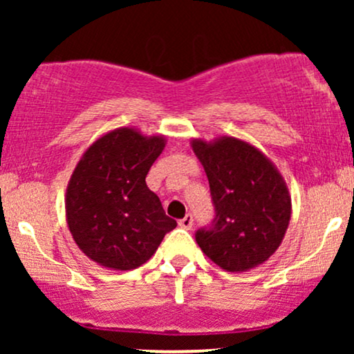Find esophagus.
<instances>
[{
    "label": "esophagus",
    "mask_w": 354,
    "mask_h": 354,
    "mask_svg": "<svg viewBox=\"0 0 354 354\" xmlns=\"http://www.w3.org/2000/svg\"><path fill=\"white\" fill-rule=\"evenodd\" d=\"M180 226H181L183 230H191V228H193V216H191L189 213L186 214L185 218L180 219Z\"/></svg>",
    "instance_id": "34e87169"
}]
</instances>
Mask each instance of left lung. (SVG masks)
Masks as SVG:
<instances>
[{
    "label": "left lung",
    "mask_w": 354,
    "mask_h": 354,
    "mask_svg": "<svg viewBox=\"0 0 354 354\" xmlns=\"http://www.w3.org/2000/svg\"><path fill=\"white\" fill-rule=\"evenodd\" d=\"M216 216L196 243L214 265L239 273L263 265L281 245L291 219L286 181L265 153L233 136L194 138Z\"/></svg>",
    "instance_id": "left-lung-1"
}]
</instances>
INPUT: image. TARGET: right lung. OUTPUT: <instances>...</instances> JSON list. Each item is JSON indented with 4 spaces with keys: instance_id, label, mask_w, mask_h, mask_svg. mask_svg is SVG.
<instances>
[{
    "instance_id": "add662e5",
    "label": "right lung",
    "mask_w": 354,
    "mask_h": 354,
    "mask_svg": "<svg viewBox=\"0 0 354 354\" xmlns=\"http://www.w3.org/2000/svg\"><path fill=\"white\" fill-rule=\"evenodd\" d=\"M165 145L163 135L116 128L80 158L64 198L66 223L80 250L100 266L135 270L176 228L146 186V174Z\"/></svg>"
}]
</instances>
